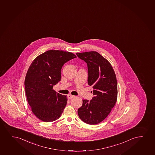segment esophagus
I'll use <instances>...</instances> for the list:
<instances>
[{
  "label": "esophagus",
  "mask_w": 155,
  "mask_h": 155,
  "mask_svg": "<svg viewBox=\"0 0 155 155\" xmlns=\"http://www.w3.org/2000/svg\"><path fill=\"white\" fill-rule=\"evenodd\" d=\"M74 96H73V95H72L69 94V95H68V98H69V99H71V98H73V97Z\"/></svg>",
  "instance_id": "1"
}]
</instances>
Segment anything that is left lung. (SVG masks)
Returning a JSON list of instances; mask_svg holds the SVG:
<instances>
[{
  "label": "left lung",
  "instance_id": "8db88e82",
  "mask_svg": "<svg viewBox=\"0 0 155 155\" xmlns=\"http://www.w3.org/2000/svg\"><path fill=\"white\" fill-rule=\"evenodd\" d=\"M87 63L88 84L92 86V100H83L78 113L82 121L90 125L102 122L114 107L117 98V82L114 69L108 61L96 51L77 53Z\"/></svg>",
  "mask_w": 155,
  "mask_h": 155
}]
</instances>
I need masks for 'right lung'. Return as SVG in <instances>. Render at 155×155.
I'll use <instances>...</instances> for the list:
<instances>
[{
	"label": "right lung",
	"instance_id": "obj_1",
	"mask_svg": "<svg viewBox=\"0 0 155 155\" xmlns=\"http://www.w3.org/2000/svg\"><path fill=\"white\" fill-rule=\"evenodd\" d=\"M75 58L71 52L50 50L38 56L30 65L25 80L26 96L32 112L42 121H55L62 114L67 95L52 88L61 81L63 65Z\"/></svg>",
	"mask_w": 155,
	"mask_h": 155
}]
</instances>
